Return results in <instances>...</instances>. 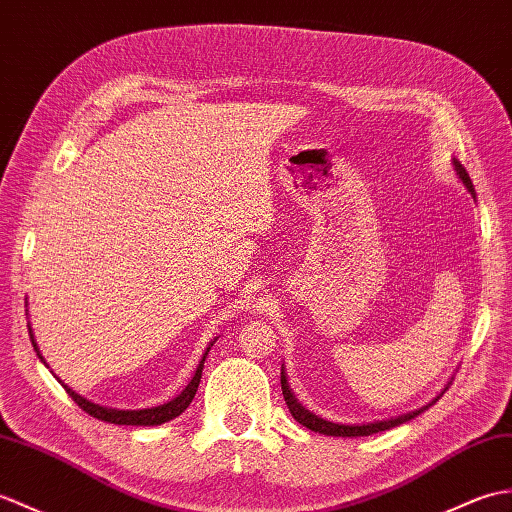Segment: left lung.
Segmentation results:
<instances>
[{
    "mask_svg": "<svg viewBox=\"0 0 512 512\" xmlns=\"http://www.w3.org/2000/svg\"><path fill=\"white\" fill-rule=\"evenodd\" d=\"M451 165H454V170H456L458 178L462 181V185L467 187V192L475 200V189H473V183H471L467 170L462 168L458 159H451ZM281 390H283V399H285V403H288V408H290V414L294 417V421H299L303 427H307V430H312V432L325 434V436H342V438L368 436V434H377V432L390 430V427L406 423V421L417 417V414L425 412L427 408L432 406V403L438 401V397L443 395V392H441V395L434 397L430 403H425V406L412 410V412H406V414H399V417H390V419H382V421H371V423H336V421H327L323 417H318V414H314L312 410H307L303 403L294 397V392H292V388L288 384V375H285L283 366H281Z\"/></svg>",
    "mask_w": 512,
    "mask_h": 512,
    "instance_id": "1",
    "label": "left lung"
}]
</instances>
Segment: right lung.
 Segmentation results:
<instances>
[{"label": "right lung", "instance_id": "right-lung-1", "mask_svg": "<svg viewBox=\"0 0 512 512\" xmlns=\"http://www.w3.org/2000/svg\"><path fill=\"white\" fill-rule=\"evenodd\" d=\"M28 312V310H26ZM28 334H30V340H32V344H34V351H37V355H39V360L47 366V362H45V358L41 355V351H39V347H37V340H34V334H32V327H30V323H28ZM218 338H213L211 342H209V347H207V351L202 353V360L198 362V366H196V373H194V377L189 379V384L178 392V395L174 397V399H170L168 403H161V406H152V408H141V410H120V408H106V406H100V403H93V401H89V399H85L82 395H78L76 390H71L67 384H63L61 379H58L56 375V379L58 382H61V386L67 390V395L74 399L78 406L85 410L87 414H91L93 419H98V421H106V423H115V425H161V423H168V421H172V419H176L178 414H183L185 410H187V406L189 403H192V399H194V395H196V390H198V384H200V377H202V368H205V360H207V353H209V349L213 347V342H216Z\"/></svg>", "mask_w": 512, "mask_h": 512}]
</instances>
